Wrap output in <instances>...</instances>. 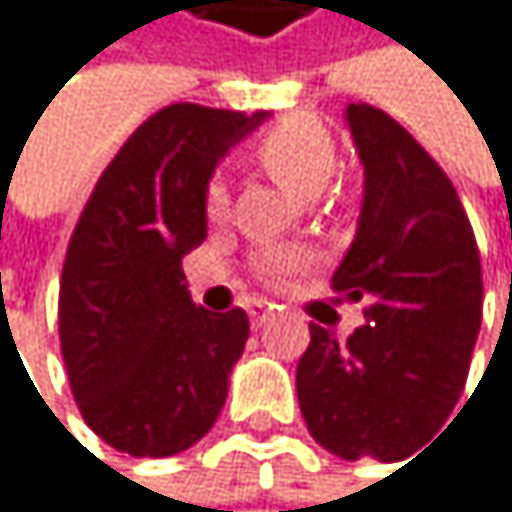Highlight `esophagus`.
Returning <instances> with one entry per match:
<instances>
[{
	"mask_svg": "<svg viewBox=\"0 0 512 512\" xmlns=\"http://www.w3.org/2000/svg\"><path fill=\"white\" fill-rule=\"evenodd\" d=\"M273 304H267V301H254L251 307H248V316H251V325H264L270 316H273Z\"/></svg>",
	"mask_w": 512,
	"mask_h": 512,
	"instance_id": "34e87169",
	"label": "esophagus"
}]
</instances>
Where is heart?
I'll use <instances>...</instances> for the list:
<instances>
[{
    "label": "heart",
    "mask_w": 512,
    "mask_h": 512,
    "mask_svg": "<svg viewBox=\"0 0 512 512\" xmlns=\"http://www.w3.org/2000/svg\"><path fill=\"white\" fill-rule=\"evenodd\" d=\"M254 153H258V162L270 178L301 202L319 199L331 184L334 171H338V153H334L331 134L310 116H288L261 137ZM205 214L214 224L230 218V187L224 178L208 181ZM304 264L307 254L298 248H267L258 254V273L270 285H282Z\"/></svg>",
    "instance_id": "obj_1"
}]
</instances>
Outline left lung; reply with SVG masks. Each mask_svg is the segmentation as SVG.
Segmentation results:
<instances>
[{
  "mask_svg": "<svg viewBox=\"0 0 512 512\" xmlns=\"http://www.w3.org/2000/svg\"><path fill=\"white\" fill-rule=\"evenodd\" d=\"M365 190L334 291L368 298L338 341L310 322L298 402L310 436L344 461H402L461 399L482 322V267L464 205L396 119L347 104Z\"/></svg>",
  "mask_w": 512,
  "mask_h": 512,
  "instance_id": "left-lung-1",
  "label": "left lung"
}]
</instances>
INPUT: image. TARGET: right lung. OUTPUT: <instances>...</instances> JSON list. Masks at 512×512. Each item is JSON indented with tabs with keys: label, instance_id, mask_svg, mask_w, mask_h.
<instances>
[{
	"label": "right lung",
	"instance_id": "obj_1",
	"mask_svg": "<svg viewBox=\"0 0 512 512\" xmlns=\"http://www.w3.org/2000/svg\"><path fill=\"white\" fill-rule=\"evenodd\" d=\"M267 113L171 104L97 181L61 276V353L85 424L131 458L196 445L227 402L245 310L196 307L181 258L205 233V187Z\"/></svg>",
	"mask_w": 512,
	"mask_h": 512
}]
</instances>
